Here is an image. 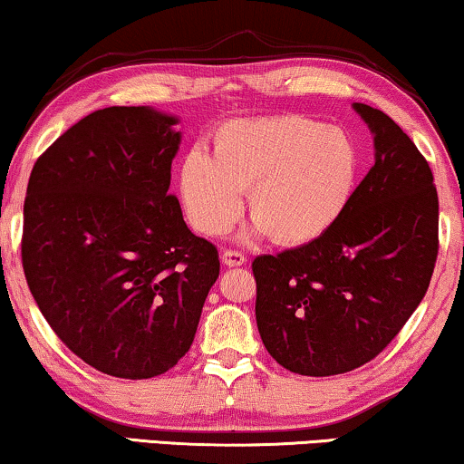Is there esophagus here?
Segmentation results:
<instances>
[{"label": "esophagus", "instance_id": "1", "mask_svg": "<svg viewBox=\"0 0 464 464\" xmlns=\"http://www.w3.org/2000/svg\"><path fill=\"white\" fill-rule=\"evenodd\" d=\"M220 258H223V263L227 266H241L246 263V256L241 252H235V250H223L220 254Z\"/></svg>", "mask_w": 464, "mask_h": 464}]
</instances>
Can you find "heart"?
I'll list each match as a JSON object with an SVG mask.
<instances>
[{"mask_svg": "<svg viewBox=\"0 0 464 464\" xmlns=\"http://www.w3.org/2000/svg\"><path fill=\"white\" fill-rule=\"evenodd\" d=\"M362 153L347 130L303 115L260 117L225 123L210 155L182 160L179 188L195 229L220 235L241 212L254 233L282 246L311 244L334 229L355 198Z\"/></svg>", "mask_w": 464, "mask_h": 464, "instance_id": "heart-1", "label": "heart"}]
</instances>
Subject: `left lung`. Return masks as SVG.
<instances>
[{"mask_svg":"<svg viewBox=\"0 0 464 464\" xmlns=\"http://www.w3.org/2000/svg\"><path fill=\"white\" fill-rule=\"evenodd\" d=\"M374 166L334 229L254 258L256 325L273 360L303 376L344 374L381 353L420 304L437 258L440 201L410 136L353 102Z\"/></svg>","mask_w":464,"mask_h":464,"instance_id":"obj_1","label":"left lung"}]
</instances>
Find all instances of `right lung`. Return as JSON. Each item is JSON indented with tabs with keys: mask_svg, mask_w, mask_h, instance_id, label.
I'll return each mask as SVG.
<instances>
[{
	"mask_svg": "<svg viewBox=\"0 0 464 464\" xmlns=\"http://www.w3.org/2000/svg\"><path fill=\"white\" fill-rule=\"evenodd\" d=\"M153 107H107L71 126L31 169L23 269L77 357L142 381L191 349L218 252L168 193L182 134Z\"/></svg>",
	"mask_w": 464,
	"mask_h": 464,
	"instance_id": "obj_1",
	"label": "right lung"
}]
</instances>
